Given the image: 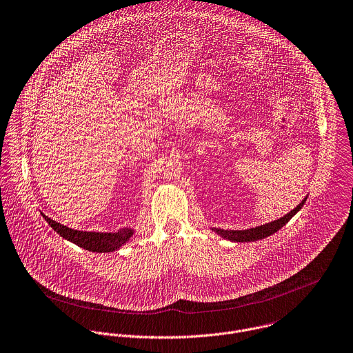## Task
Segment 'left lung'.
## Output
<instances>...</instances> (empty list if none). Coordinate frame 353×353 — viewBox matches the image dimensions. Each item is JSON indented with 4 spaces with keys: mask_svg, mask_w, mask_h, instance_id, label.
I'll return each mask as SVG.
<instances>
[{
    "mask_svg": "<svg viewBox=\"0 0 353 353\" xmlns=\"http://www.w3.org/2000/svg\"><path fill=\"white\" fill-rule=\"evenodd\" d=\"M307 201V196L300 202V205H297L292 212H289L286 216L278 219V220H274L271 223H267V224H263V225H259V227H254V228H249V230H221V228H212V231H214L216 234H219L221 238L227 239V241H231V242H254V241H260V239H264L275 232H278L283 225H286L290 219L297 213L300 212V209L304 206Z\"/></svg>",
    "mask_w": 353,
    "mask_h": 353,
    "instance_id": "1",
    "label": "left lung"
}]
</instances>
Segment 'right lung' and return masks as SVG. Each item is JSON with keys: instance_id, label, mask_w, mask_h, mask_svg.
Returning a JSON list of instances; mask_svg holds the SVG:
<instances>
[{"instance_id": "add662e5", "label": "right lung", "mask_w": 353, "mask_h": 353, "mask_svg": "<svg viewBox=\"0 0 353 353\" xmlns=\"http://www.w3.org/2000/svg\"><path fill=\"white\" fill-rule=\"evenodd\" d=\"M45 221L63 238L74 245L93 252V253H110L118 250L122 245H125L132 236L134 230L133 228H122L117 232H88V231H77L68 228L54 220L49 219L43 213H41Z\"/></svg>"}]
</instances>
